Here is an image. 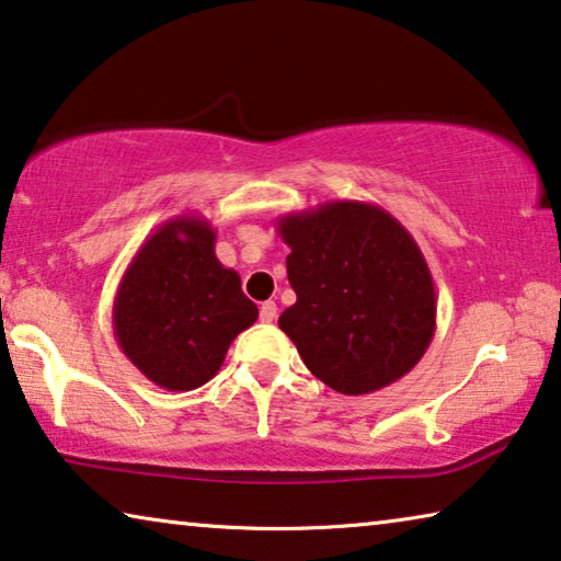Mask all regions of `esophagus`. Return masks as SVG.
<instances>
[{"label":"esophagus","mask_w":561,"mask_h":561,"mask_svg":"<svg viewBox=\"0 0 561 561\" xmlns=\"http://www.w3.org/2000/svg\"><path fill=\"white\" fill-rule=\"evenodd\" d=\"M260 319L266 324H272L274 319H277V305H274V301H264L260 307Z\"/></svg>","instance_id":"1"}]
</instances>
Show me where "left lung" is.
I'll return each mask as SVG.
<instances>
[{
    "mask_svg": "<svg viewBox=\"0 0 561 561\" xmlns=\"http://www.w3.org/2000/svg\"><path fill=\"white\" fill-rule=\"evenodd\" d=\"M297 301L279 329L334 392L371 394L424 357L437 327L430 266L414 237L369 202L336 199L279 217Z\"/></svg>",
    "mask_w": 561,
    "mask_h": 561,
    "instance_id": "obj_1",
    "label": "left lung"
}]
</instances>
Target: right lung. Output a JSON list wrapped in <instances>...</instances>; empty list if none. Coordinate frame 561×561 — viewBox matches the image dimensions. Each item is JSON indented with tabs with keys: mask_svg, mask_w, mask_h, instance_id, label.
Returning a JSON list of instances; mask_svg holds the SVG:
<instances>
[{
	"mask_svg": "<svg viewBox=\"0 0 561 561\" xmlns=\"http://www.w3.org/2000/svg\"><path fill=\"white\" fill-rule=\"evenodd\" d=\"M215 239L199 215L164 221L131 256L114 297L119 350L169 392L207 385L234 336L260 317L239 274L217 260Z\"/></svg>",
	"mask_w": 561,
	"mask_h": 561,
	"instance_id": "right-lung-1",
	"label": "right lung"
}]
</instances>
